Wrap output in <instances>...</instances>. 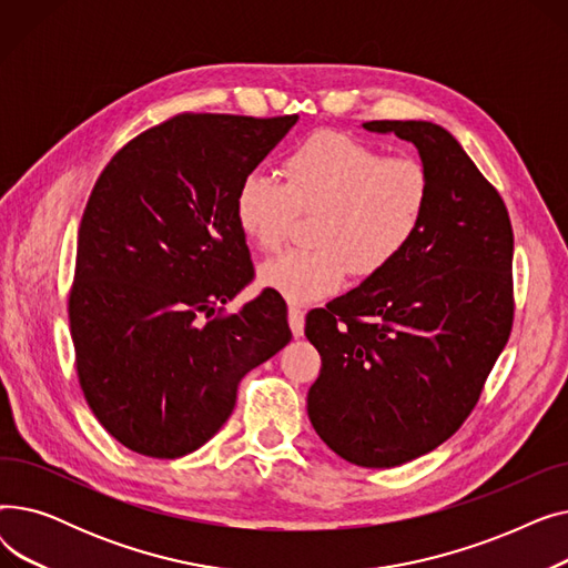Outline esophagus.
Instances as JSON below:
<instances>
[{
  "label": "esophagus",
  "instance_id": "34e87169",
  "mask_svg": "<svg viewBox=\"0 0 568 568\" xmlns=\"http://www.w3.org/2000/svg\"><path fill=\"white\" fill-rule=\"evenodd\" d=\"M287 320H290V329H292L294 338L304 336V308L296 306V304H290V308H287Z\"/></svg>",
  "mask_w": 568,
  "mask_h": 568
}]
</instances>
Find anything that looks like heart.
<instances>
[{"instance_id":"heart-1","label":"heart","mask_w":568,"mask_h":568,"mask_svg":"<svg viewBox=\"0 0 568 568\" xmlns=\"http://www.w3.org/2000/svg\"><path fill=\"white\" fill-rule=\"evenodd\" d=\"M283 184L251 172L234 191V219L260 251H278L296 223L311 216L296 248L260 266V283L294 304L332 294L345 274L371 278L392 266L422 232L433 176L414 156H384L345 133L322 131L281 163Z\"/></svg>"}]
</instances>
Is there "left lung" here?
<instances>
[{
	"mask_svg": "<svg viewBox=\"0 0 568 568\" xmlns=\"http://www.w3.org/2000/svg\"><path fill=\"white\" fill-rule=\"evenodd\" d=\"M419 149L426 223L384 272L306 315L322 356L308 416L332 452L396 467L449 439L479 403L514 326V230L497 189L433 122H366Z\"/></svg>",
	"mask_w": 568,
	"mask_h": 568,
	"instance_id": "obj_1",
	"label": "left lung"
}]
</instances>
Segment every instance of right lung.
<instances>
[{
  "mask_svg": "<svg viewBox=\"0 0 568 568\" xmlns=\"http://www.w3.org/2000/svg\"><path fill=\"white\" fill-rule=\"evenodd\" d=\"M296 119L174 114L97 179L69 292L75 371L89 409L135 454L200 449L242 377L292 338L276 292L234 315L219 306L253 281L234 191Z\"/></svg>",
  "mask_w": 568,
  "mask_h": 568,
  "instance_id": "right-lung-1",
  "label": "right lung"
}]
</instances>
